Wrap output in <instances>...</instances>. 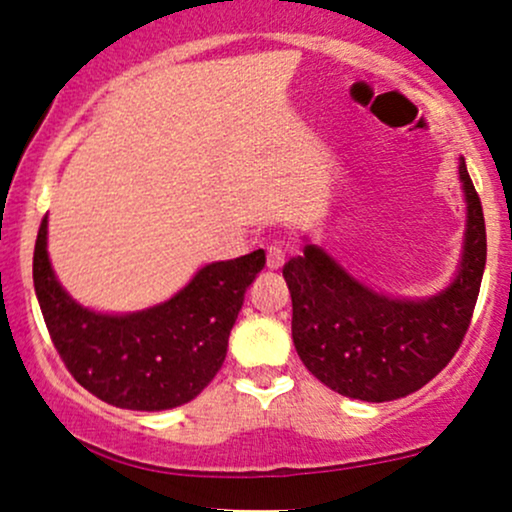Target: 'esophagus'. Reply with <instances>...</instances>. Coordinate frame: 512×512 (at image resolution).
<instances>
[{
  "mask_svg": "<svg viewBox=\"0 0 512 512\" xmlns=\"http://www.w3.org/2000/svg\"><path fill=\"white\" fill-rule=\"evenodd\" d=\"M284 260H286L284 250H281L279 245H269V248H267V267L269 269L284 267Z\"/></svg>",
  "mask_w": 512,
  "mask_h": 512,
  "instance_id": "obj_1",
  "label": "esophagus"
}]
</instances>
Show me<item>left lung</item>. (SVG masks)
<instances>
[{
  "label": "left lung",
  "mask_w": 512,
  "mask_h": 512,
  "mask_svg": "<svg viewBox=\"0 0 512 512\" xmlns=\"http://www.w3.org/2000/svg\"><path fill=\"white\" fill-rule=\"evenodd\" d=\"M460 180L467 195L462 269L440 296L428 301L380 296L315 245L284 264L298 356L339 395L363 402L407 397L436 378L460 349L486 264L484 211L464 161Z\"/></svg>",
  "instance_id": "obj_1"
}]
</instances>
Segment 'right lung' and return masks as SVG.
Listing matches in <instances>:
<instances>
[{"label":"right lung","mask_w":512,"mask_h":512,"mask_svg":"<svg viewBox=\"0 0 512 512\" xmlns=\"http://www.w3.org/2000/svg\"><path fill=\"white\" fill-rule=\"evenodd\" d=\"M264 250L207 264L166 303L132 315L81 308L48 260V216L38 228L33 284L45 325L69 373L120 409L161 411L195 399L219 373L245 291Z\"/></svg>","instance_id":"add662e5"}]
</instances>
